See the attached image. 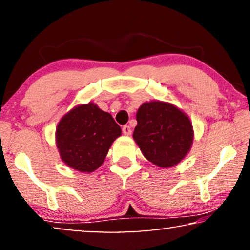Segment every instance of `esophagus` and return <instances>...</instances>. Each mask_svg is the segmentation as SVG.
Returning a JSON list of instances; mask_svg holds the SVG:
<instances>
[{
	"instance_id": "34e87169",
	"label": "esophagus",
	"mask_w": 250,
	"mask_h": 250,
	"mask_svg": "<svg viewBox=\"0 0 250 250\" xmlns=\"http://www.w3.org/2000/svg\"><path fill=\"white\" fill-rule=\"evenodd\" d=\"M123 133H124L125 135H131V133H132V129H131V127H129L128 125H124L123 126Z\"/></svg>"
}]
</instances>
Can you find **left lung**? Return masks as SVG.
<instances>
[{"mask_svg":"<svg viewBox=\"0 0 250 250\" xmlns=\"http://www.w3.org/2000/svg\"><path fill=\"white\" fill-rule=\"evenodd\" d=\"M133 139L143 156L159 167H172L182 160L192 145L189 117L173 104L146 102L136 112Z\"/></svg>","mask_w":250,"mask_h":250,"instance_id":"obj_1","label":"left lung"}]
</instances>
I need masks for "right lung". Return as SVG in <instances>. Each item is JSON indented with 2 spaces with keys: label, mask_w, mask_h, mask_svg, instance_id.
Segmentation results:
<instances>
[{
  "label": "right lung",
  "mask_w": 250,
  "mask_h": 250,
  "mask_svg": "<svg viewBox=\"0 0 250 250\" xmlns=\"http://www.w3.org/2000/svg\"><path fill=\"white\" fill-rule=\"evenodd\" d=\"M122 129L112 116L94 104L74 108L58 124L57 146L61 159L80 172H93L104 162Z\"/></svg>",
  "instance_id": "1"
}]
</instances>
